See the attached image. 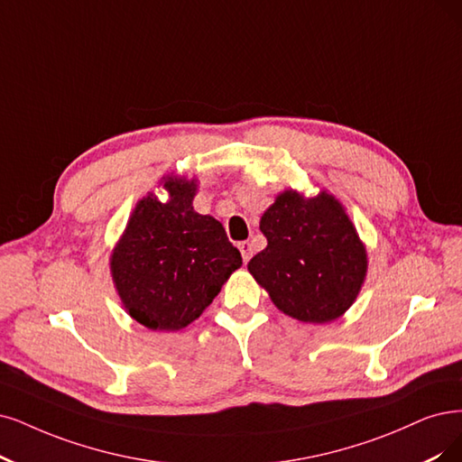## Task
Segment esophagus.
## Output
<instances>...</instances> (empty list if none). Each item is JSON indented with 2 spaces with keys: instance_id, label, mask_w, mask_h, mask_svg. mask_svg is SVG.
<instances>
[{
  "instance_id": "34e87169",
  "label": "esophagus",
  "mask_w": 462,
  "mask_h": 462,
  "mask_svg": "<svg viewBox=\"0 0 462 462\" xmlns=\"http://www.w3.org/2000/svg\"><path fill=\"white\" fill-rule=\"evenodd\" d=\"M237 249L242 251L244 263H247V261L251 259V244H249V242H240V244H237Z\"/></svg>"
}]
</instances>
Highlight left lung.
<instances>
[{"label": "left lung", "instance_id": "8db88e82", "mask_svg": "<svg viewBox=\"0 0 462 462\" xmlns=\"http://www.w3.org/2000/svg\"><path fill=\"white\" fill-rule=\"evenodd\" d=\"M268 245L247 268L278 309L300 321L337 319L360 293L367 254L333 196L302 199L287 190L263 215Z\"/></svg>", "mask_w": 462, "mask_h": 462}]
</instances>
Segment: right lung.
<instances>
[{
  "label": "right lung",
  "instance_id": "add662e5",
  "mask_svg": "<svg viewBox=\"0 0 462 462\" xmlns=\"http://www.w3.org/2000/svg\"><path fill=\"white\" fill-rule=\"evenodd\" d=\"M171 199L143 198L112 254V274L129 316L153 331L192 323L242 266L220 222L192 208L194 180L167 177Z\"/></svg>",
  "mask_w": 462,
  "mask_h": 462
}]
</instances>
